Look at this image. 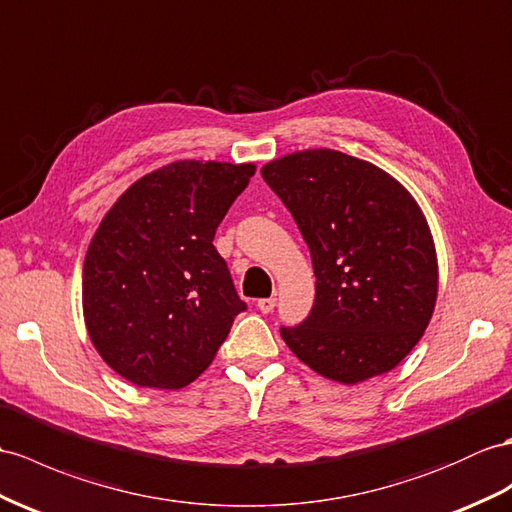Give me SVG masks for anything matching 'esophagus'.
I'll return each instance as SVG.
<instances>
[{
    "label": "esophagus",
    "mask_w": 512,
    "mask_h": 512,
    "mask_svg": "<svg viewBox=\"0 0 512 512\" xmlns=\"http://www.w3.org/2000/svg\"><path fill=\"white\" fill-rule=\"evenodd\" d=\"M258 310H260V313H271V310L273 308H276V297H263V299H258Z\"/></svg>",
    "instance_id": "esophagus-1"
}]
</instances>
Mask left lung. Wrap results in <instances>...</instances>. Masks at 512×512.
Instances as JSON below:
<instances>
[{"label": "left lung", "mask_w": 512, "mask_h": 512, "mask_svg": "<svg viewBox=\"0 0 512 512\" xmlns=\"http://www.w3.org/2000/svg\"><path fill=\"white\" fill-rule=\"evenodd\" d=\"M260 176L310 249L315 304L289 350L323 378L358 384L391 371L426 332L439 291L428 221L380 167L334 149L267 162Z\"/></svg>", "instance_id": "8db88e82"}]
</instances>
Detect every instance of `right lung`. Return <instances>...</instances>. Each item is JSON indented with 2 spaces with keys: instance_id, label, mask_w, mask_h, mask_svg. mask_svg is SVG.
<instances>
[{
  "instance_id": "add662e5",
  "label": "right lung",
  "mask_w": 512,
  "mask_h": 512,
  "mask_svg": "<svg viewBox=\"0 0 512 512\" xmlns=\"http://www.w3.org/2000/svg\"><path fill=\"white\" fill-rule=\"evenodd\" d=\"M256 167L178 160L136 180L99 223L84 258L91 343L121 378L182 389L247 308L215 232Z\"/></svg>"
}]
</instances>
